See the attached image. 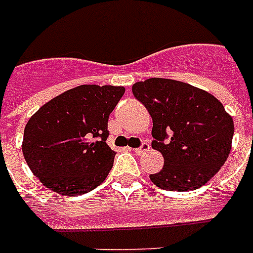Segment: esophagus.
Masks as SVG:
<instances>
[{
	"label": "esophagus",
	"mask_w": 253,
	"mask_h": 253,
	"mask_svg": "<svg viewBox=\"0 0 253 253\" xmlns=\"http://www.w3.org/2000/svg\"><path fill=\"white\" fill-rule=\"evenodd\" d=\"M148 150H150V144H148V143H142V146L138 147V148H135L134 151L136 155H143L146 154Z\"/></svg>",
	"instance_id": "34e87169"
}]
</instances>
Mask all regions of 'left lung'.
<instances>
[{"label":"left lung","instance_id":"1","mask_svg":"<svg viewBox=\"0 0 253 253\" xmlns=\"http://www.w3.org/2000/svg\"><path fill=\"white\" fill-rule=\"evenodd\" d=\"M132 93L152 117V148L164 158L151 181L164 190L189 192L214 177L227 160L234 136L223 105L202 89L159 77L134 84Z\"/></svg>","mask_w":253,"mask_h":253}]
</instances>
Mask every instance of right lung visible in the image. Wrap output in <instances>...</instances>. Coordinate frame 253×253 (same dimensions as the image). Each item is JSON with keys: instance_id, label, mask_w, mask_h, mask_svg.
Here are the masks:
<instances>
[{"instance_id": "obj_1", "label": "right lung", "mask_w": 253, "mask_h": 253, "mask_svg": "<svg viewBox=\"0 0 253 253\" xmlns=\"http://www.w3.org/2000/svg\"><path fill=\"white\" fill-rule=\"evenodd\" d=\"M122 86L80 85L39 109L25 127L22 151L41 182L63 196H80L101 185L114 163L107 121Z\"/></svg>"}]
</instances>
